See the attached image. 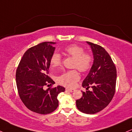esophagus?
<instances>
[{"label":"esophagus","mask_w":132,"mask_h":132,"mask_svg":"<svg viewBox=\"0 0 132 132\" xmlns=\"http://www.w3.org/2000/svg\"><path fill=\"white\" fill-rule=\"evenodd\" d=\"M65 90H66V91H67V92H73L74 91V89H69V88H67Z\"/></svg>","instance_id":"1"}]
</instances>
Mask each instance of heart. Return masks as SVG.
I'll list each match as a JSON object with an SVG mask.
<instances>
[{"instance_id": "obj_1", "label": "heart", "mask_w": 132, "mask_h": 132, "mask_svg": "<svg viewBox=\"0 0 132 132\" xmlns=\"http://www.w3.org/2000/svg\"><path fill=\"white\" fill-rule=\"evenodd\" d=\"M64 51L70 56L75 58L73 67L81 72L89 71L92 67L93 57L88 53H84L83 48L76 45H70L65 47ZM62 63V57L57 53L53 54L50 59V64L53 69L59 67ZM79 79V75L77 71H68L63 72L57 78V82L61 85L72 87Z\"/></svg>"}]
</instances>
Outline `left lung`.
<instances>
[{"label":"left lung","mask_w":132,"mask_h":132,"mask_svg":"<svg viewBox=\"0 0 132 132\" xmlns=\"http://www.w3.org/2000/svg\"><path fill=\"white\" fill-rule=\"evenodd\" d=\"M92 49L94 62L89 74L82 82L86 89L82 97L76 100V107L86 114L102 111L111 102L115 94L117 78L116 66L106 51L100 45L87 42ZM92 91H88L89 87Z\"/></svg>","instance_id":"1"}]
</instances>
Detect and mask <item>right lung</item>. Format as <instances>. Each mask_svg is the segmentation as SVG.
I'll use <instances>...</instances> for the list:
<instances>
[{
  "instance_id": "obj_1",
  "label": "right lung",
  "mask_w": 132,
  "mask_h": 132,
  "mask_svg": "<svg viewBox=\"0 0 132 132\" xmlns=\"http://www.w3.org/2000/svg\"><path fill=\"white\" fill-rule=\"evenodd\" d=\"M54 42H43L24 54L16 72V82L21 100L30 111L46 114L56 110L57 96L65 88L57 86L44 90L55 83L49 76L50 59L55 50Z\"/></svg>"
}]
</instances>
